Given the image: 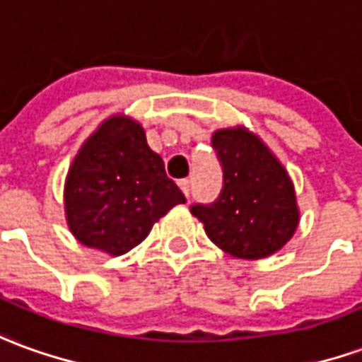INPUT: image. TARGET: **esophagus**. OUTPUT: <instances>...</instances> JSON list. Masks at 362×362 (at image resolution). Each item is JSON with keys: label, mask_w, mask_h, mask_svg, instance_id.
<instances>
[{"label": "esophagus", "mask_w": 362, "mask_h": 362, "mask_svg": "<svg viewBox=\"0 0 362 362\" xmlns=\"http://www.w3.org/2000/svg\"><path fill=\"white\" fill-rule=\"evenodd\" d=\"M178 186H180V189L184 192V196L188 198L189 196V180H180L178 182Z\"/></svg>", "instance_id": "obj_1"}]
</instances>
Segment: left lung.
I'll return each instance as SVG.
<instances>
[{
  "instance_id": "obj_1",
  "label": "left lung",
  "mask_w": 362,
  "mask_h": 362,
  "mask_svg": "<svg viewBox=\"0 0 362 362\" xmlns=\"http://www.w3.org/2000/svg\"><path fill=\"white\" fill-rule=\"evenodd\" d=\"M211 146L223 168V189L214 204H196L189 211L221 251L237 259H267L292 239L300 223L288 170L243 125L217 129Z\"/></svg>"
}]
</instances>
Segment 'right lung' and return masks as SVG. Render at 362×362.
<instances>
[{
  "label": "right lung",
  "mask_w": 362,
  "mask_h": 362,
  "mask_svg": "<svg viewBox=\"0 0 362 362\" xmlns=\"http://www.w3.org/2000/svg\"><path fill=\"white\" fill-rule=\"evenodd\" d=\"M186 198L166 176L139 121L111 115L86 139L64 182V214L78 241L119 257Z\"/></svg>",
  "instance_id": "right-lung-1"
}]
</instances>
